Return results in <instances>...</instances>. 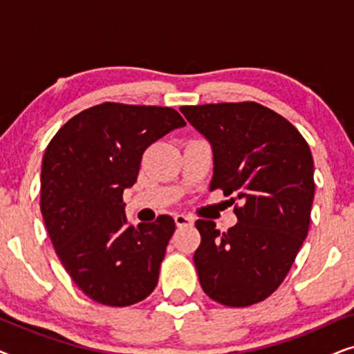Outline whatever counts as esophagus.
<instances>
[{
  "label": "esophagus",
  "mask_w": 354,
  "mask_h": 354,
  "mask_svg": "<svg viewBox=\"0 0 354 354\" xmlns=\"http://www.w3.org/2000/svg\"><path fill=\"white\" fill-rule=\"evenodd\" d=\"M174 219H176V225L177 227H188V225L193 224L192 217L190 216H185V214H176V217H174Z\"/></svg>",
  "instance_id": "obj_1"
}]
</instances>
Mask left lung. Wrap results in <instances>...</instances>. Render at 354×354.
Returning <instances> with one entry per match:
<instances>
[{
    "label": "left lung",
    "instance_id": "obj_1",
    "mask_svg": "<svg viewBox=\"0 0 354 354\" xmlns=\"http://www.w3.org/2000/svg\"><path fill=\"white\" fill-rule=\"evenodd\" d=\"M180 111L212 147L209 190L240 200L239 222L227 232L212 221L195 222L201 243L193 261L203 292L232 308L263 301L287 277L308 235L316 188L309 145L287 119L254 101Z\"/></svg>",
    "mask_w": 354,
    "mask_h": 354
}]
</instances>
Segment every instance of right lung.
I'll list each match as a JSON object with an SVG mask.
<instances>
[{
  "mask_svg": "<svg viewBox=\"0 0 354 354\" xmlns=\"http://www.w3.org/2000/svg\"><path fill=\"white\" fill-rule=\"evenodd\" d=\"M185 120L172 108L96 104L67 120L41 162L40 209L57 258L86 297L130 306L158 285L171 216L133 227L122 193L137 182L149 145Z\"/></svg>",
  "mask_w": 354,
  "mask_h": 354,
  "instance_id": "right-lung-1",
  "label": "right lung"
}]
</instances>
